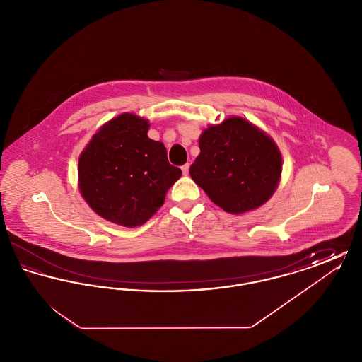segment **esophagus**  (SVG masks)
<instances>
[{"label":"esophagus","instance_id":"esophagus-1","mask_svg":"<svg viewBox=\"0 0 362 362\" xmlns=\"http://www.w3.org/2000/svg\"><path fill=\"white\" fill-rule=\"evenodd\" d=\"M189 164H185L183 167H182V173L183 175H189Z\"/></svg>","mask_w":362,"mask_h":362}]
</instances>
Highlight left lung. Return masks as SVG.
<instances>
[{"label":"left lung","mask_w":362,"mask_h":362,"mask_svg":"<svg viewBox=\"0 0 362 362\" xmlns=\"http://www.w3.org/2000/svg\"><path fill=\"white\" fill-rule=\"evenodd\" d=\"M192 180L213 204L243 214L266 204L281 180L282 156L274 139L241 117L210 124L199 137Z\"/></svg>","instance_id":"8db88e82"}]
</instances>
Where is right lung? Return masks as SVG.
<instances>
[{
  "mask_svg": "<svg viewBox=\"0 0 362 362\" xmlns=\"http://www.w3.org/2000/svg\"><path fill=\"white\" fill-rule=\"evenodd\" d=\"M151 123L124 112L92 136L78 157V189L104 220L136 228L163 206L182 176L168 163L163 142L148 137Z\"/></svg>",
  "mask_w": 362,
  "mask_h": 362,
  "instance_id": "add662e5",
  "label": "right lung"
}]
</instances>
